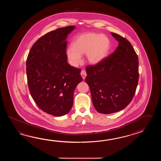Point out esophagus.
<instances>
[{
    "label": "esophagus",
    "mask_w": 161,
    "mask_h": 161,
    "mask_svg": "<svg viewBox=\"0 0 161 161\" xmlns=\"http://www.w3.org/2000/svg\"><path fill=\"white\" fill-rule=\"evenodd\" d=\"M80 75L82 76V78L83 79H85L86 76H87V74L85 70H82L81 72H80Z\"/></svg>",
    "instance_id": "obj_1"
}]
</instances>
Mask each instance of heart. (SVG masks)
<instances>
[{"label":"heart","instance_id":"obj_1","mask_svg":"<svg viewBox=\"0 0 161 161\" xmlns=\"http://www.w3.org/2000/svg\"><path fill=\"white\" fill-rule=\"evenodd\" d=\"M109 38L103 34L86 32L76 37L72 47L67 48L66 53L72 65L76 66L82 61L81 55L86 54L87 61L93 64L99 63L109 51Z\"/></svg>","mask_w":161,"mask_h":161}]
</instances>
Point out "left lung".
<instances>
[{"instance_id":"8db88e82","label":"left lung","mask_w":161,"mask_h":161,"mask_svg":"<svg viewBox=\"0 0 161 161\" xmlns=\"http://www.w3.org/2000/svg\"><path fill=\"white\" fill-rule=\"evenodd\" d=\"M119 45L103 61L86 67L92 103L99 113L110 114L126 108L134 98L139 80V59L130 41L111 33Z\"/></svg>"}]
</instances>
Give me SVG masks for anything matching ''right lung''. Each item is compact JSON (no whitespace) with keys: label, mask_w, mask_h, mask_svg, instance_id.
<instances>
[{"label":"right lung","mask_w":161,"mask_h":161,"mask_svg":"<svg viewBox=\"0 0 161 161\" xmlns=\"http://www.w3.org/2000/svg\"><path fill=\"white\" fill-rule=\"evenodd\" d=\"M74 26L58 28L40 38L31 47L26 60L29 92L38 107L55 116L72 108L74 92L82 82L81 69L67 63V35Z\"/></svg>","instance_id":"1"}]
</instances>
